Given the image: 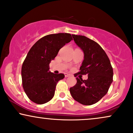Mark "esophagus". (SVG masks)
Returning a JSON list of instances; mask_svg holds the SVG:
<instances>
[{"label":"esophagus","instance_id":"34e87169","mask_svg":"<svg viewBox=\"0 0 133 133\" xmlns=\"http://www.w3.org/2000/svg\"><path fill=\"white\" fill-rule=\"evenodd\" d=\"M69 76H70V74H67V73L65 74V77H69Z\"/></svg>","mask_w":133,"mask_h":133}]
</instances>
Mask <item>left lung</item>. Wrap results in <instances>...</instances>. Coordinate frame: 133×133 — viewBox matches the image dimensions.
Wrapping results in <instances>:
<instances>
[{"instance_id": "left-lung-1", "label": "left lung", "mask_w": 133, "mask_h": 133, "mask_svg": "<svg viewBox=\"0 0 133 133\" xmlns=\"http://www.w3.org/2000/svg\"><path fill=\"white\" fill-rule=\"evenodd\" d=\"M72 36L84 53L80 72L74 76L88 75V79L77 77V83L70 88V95L79 103L92 105L107 94L113 81V69L107 54L97 42L83 36Z\"/></svg>"}]
</instances>
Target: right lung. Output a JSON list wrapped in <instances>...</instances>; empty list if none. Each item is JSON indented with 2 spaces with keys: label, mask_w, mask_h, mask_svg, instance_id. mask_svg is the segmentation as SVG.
Segmentation results:
<instances>
[{
  "label": "right lung",
  "mask_w": 133,
  "mask_h": 133,
  "mask_svg": "<svg viewBox=\"0 0 133 133\" xmlns=\"http://www.w3.org/2000/svg\"><path fill=\"white\" fill-rule=\"evenodd\" d=\"M72 40L71 34L68 33L47 35L28 52L22 65L21 77L25 93L32 102L43 104L54 96L56 84L64 75L50 72L49 64L59 50Z\"/></svg>",
  "instance_id": "1"
}]
</instances>
